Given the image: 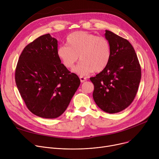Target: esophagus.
I'll return each instance as SVG.
<instances>
[{
	"label": "esophagus",
	"mask_w": 159,
	"mask_h": 159,
	"mask_svg": "<svg viewBox=\"0 0 159 159\" xmlns=\"http://www.w3.org/2000/svg\"><path fill=\"white\" fill-rule=\"evenodd\" d=\"M80 80L81 82H84L86 80V78L85 77H83V76H80Z\"/></svg>",
	"instance_id": "esophagus-1"
}]
</instances>
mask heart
Masks as SVG:
<instances>
[{
    "label": "heart",
    "mask_w": 159,
    "mask_h": 159,
    "mask_svg": "<svg viewBox=\"0 0 159 159\" xmlns=\"http://www.w3.org/2000/svg\"><path fill=\"white\" fill-rule=\"evenodd\" d=\"M57 55L68 69L73 68L79 55L80 61L73 71L82 76L104 70L110 62L111 48L109 40L104 37L76 31L67 37L66 45L58 48Z\"/></svg>",
    "instance_id": "b5f03b06"
}]
</instances>
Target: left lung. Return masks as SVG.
<instances>
[{"mask_svg":"<svg viewBox=\"0 0 159 159\" xmlns=\"http://www.w3.org/2000/svg\"><path fill=\"white\" fill-rule=\"evenodd\" d=\"M111 57L109 64L90 80L94 85L93 97L102 110L120 112L134 100L141 79V68L134 48L129 42L106 30Z\"/></svg>","mask_w":159,"mask_h":159,"instance_id":"left-lung-1","label":"left lung"}]
</instances>
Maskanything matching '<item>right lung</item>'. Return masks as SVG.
I'll use <instances>...</instances> for the list:
<instances>
[{
	"label": "right lung",
	"mask_w": 159,
	"mask_h": 159,
	"mask_svg": "<svg viewBox=\"0 0 159 159\" xmlns=\"http://www.w3.org/2000/svg\"><path fill=\"white\" fill-rule=\"evenodd\" d=\"M57 40L49 33L24 48L15 70V82L28 110L45 119L61 116L68 107L80 80L61 64Z\"/></svg>",
	"instance_id": "1"
}]
</instances>
